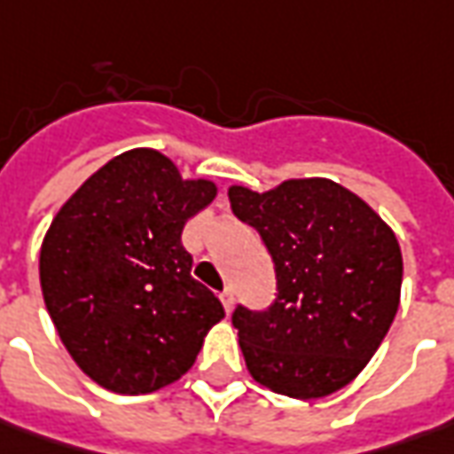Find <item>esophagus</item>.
I'll return each instance as SVG.
<instances>
[{
	"instance_id": "1",
	"label": "esophagus",
	"mask_w": 454,
	"mask_h": 454,
	"mask_svg": "<svg viewBox=\"0 0 454 454\" xmlns=\"http://www.w3.org/2000/svg\"><path fill=\"white\" fill-rule=\"evenodd\" d=\"M221 301H223V309L231 314V311H233V301H236V299H233V291L231 289L221 291Z\"/></svg>"
}]
</instances>
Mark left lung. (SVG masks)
I'll return each instance as SVG.
<instances>
[{
  "mask_svg": "<svg viewBox=\"0 0 454 454\" xmlns=\"http://www.w3.org/2000/svg\"><path fill=\"white\" fill-rule=\"evenodd\" d=\"M228 200L256 228L276 269L274 304L233 311L251 377L294 399L347 387L397 314V236L362 198L326 178L284 180L266 193L231 185Z\"/></svg>",
  "mask_w": 454,
  "mask_h": 454,
  "instance_id": "8db88e82",
  "label": "left lung"
}]
</instances>
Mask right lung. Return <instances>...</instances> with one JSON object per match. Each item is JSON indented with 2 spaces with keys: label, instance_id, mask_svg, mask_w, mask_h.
I'll return each mask as SVG.
<instances>
[{
  "label": "right lung",
  "instance_id": "1",
  "mask_svg": "<svg viewBox=\"0 0 454 454\" xmlns=\"http://www.w3.org/2000/svg\"><path fill=\"white\" fill-rule=\"evenodd\" d=\"M215 198L211 180H183L163 153L128 150L59 208L40 251V284L65 349L92 382L148 395L193 367L223 319L191 276L180 233Z\"/></svg>",
  "mask_w": 454,
  "mask_h": 454
}]
</instances>
